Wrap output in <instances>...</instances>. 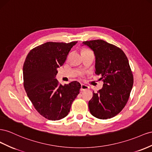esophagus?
<instances>
[{
    "mask_svg": "<svg viewBox=\"0 0 152 152\" xmlns=\"http://www.w3.org/2000/svg\"><path fill=\"white\" fill-rule=\"evenodd\" d=\"M89 89V86L84 85V84H81V88H80V91H85V90H87Z\"/></svg>",
    "mask_w": 152,
    "mask_h": 152,
    "instance_id": "esophagus-1",
    "label": "esophagus"
}]
</instances>
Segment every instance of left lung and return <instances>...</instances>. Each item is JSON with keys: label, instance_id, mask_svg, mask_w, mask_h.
I'll return each mask as SVG.
<instances>
[{"label": "left lung", "instance_id": "8db88e82", "mask_svg": "<svg viewBox=\"0 0 152 152\" xmlns=\"http://www.w3.org/2000/svg\"><path fill=\"white\" fill-rule=\"evenodd\" d=\"M84 45L95 56V73L102 77L103 88L89 101L91 114L101 120L113 118L125 107L134 84L129 60L121 48L102 39L86 41Z\"/></svg>", "mask_w": 152, "mask_h": 152}]
</instances>
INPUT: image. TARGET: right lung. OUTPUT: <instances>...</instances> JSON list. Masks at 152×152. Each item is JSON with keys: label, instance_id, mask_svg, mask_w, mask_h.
I'll return each instance as SVG.
<instances>
[{"label": "right lung", "instance_id": "add662e5", "mask_svg": "<svg viewBox=\"0 0 152 152\" xmlns=\"http://www.w3.org/2000/svg\"><path fill=\"white\" fill-rule=\"evenodd\" d=\"M77 42H47L28 52L23 67V86L34 108L47 120L66 117L81 85L73 81L63 86L56 79L69 52Z\"/></svg>", "mask_w": 152, "mask_h": 152}]
</instances>
